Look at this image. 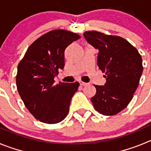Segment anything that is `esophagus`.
Listing matches in <instances>:
<instances>
[{"label":"esophagus","instance_id":"obj_1","mask_svg":"<svg viewBox=\"0 0 151 151\" xmlns=\"http://www.w3.org/2000/svg\"><path fill=\"white\" fill-rule=\"evenodd\" d=\"M80 85H82V86H85V85H87L88 83H85V82H80Z\"/></svg>","mask_w":151,"mask_h":151}]
</instances>
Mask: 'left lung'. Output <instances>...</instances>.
<instances>
[{
	"mask_svg": "<svg viewBox=\"0 0 151 151\" xmlns=\"http://www.w3.org/2000/svg\"><path fill=\"white\" fill-rule=\"evenodd\" d=\"M86 41L99 50L97 65L106 82L96 85L91 102L98 113L113 116L128 106L139 84L143 72L142 58L138 50L119 36L97 31L84 33Z\"/></svg>",
	"mask_w": 151,
	"mask_h": 151,
	"instance_id": "1",
	"label": "left lung"
}]
</instances>
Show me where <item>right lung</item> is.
I'll return each mask as SVG.
<instances>
[{"mask_svg":"<svg viewBox=\"0 0 151 151\" xmlns=\"http://www.w3.org/2000/svg\"><path fill=\"white\" fill-rule=\"evenodd\" d=\"M78 35L63 29L52 30L33 42L18 65L17 87L24 104L42 122L55 124L66 118L72 97L79 83L60 82L54 77L65 65L64 52Z\"/></svg>","mask_w":151,"mask_h":151,"instance_id":"right-lung-1","label":"right lung"}]
</instances>
